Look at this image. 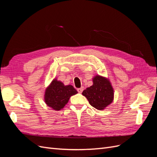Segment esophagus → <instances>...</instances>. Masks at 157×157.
I'll return each instance as SVG.
<instances>
[{
	"label": "esophagus",
	"instance_id": "34e87169",
	"mask_svg": "<svg viewBox=\"0 0 157 157\" xmlns=\"http://www.w3.org/2000/svg\"><path fill=\"white\" fill-rule=\"evenodd\" d=\"M83 90H84V87H81V88H78L77 89V91L79 93H82V91H83Z\"/></svg>",
	"mask_w": 157,
	"mask_h": 157
}]
</instances>
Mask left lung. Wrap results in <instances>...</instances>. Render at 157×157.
<instances>
[{
	"mask_svg": "<svg viewBox=\"0 0 157 157\" xmlns=\"http://www.w3.org/2000/svg\"><path fill=\"white\" fill-rule=\"evenodd\" d=\"M93 85L84 90L82 94L89 103L98 110H103L113 100L114 92L109 80L101 76L93 78Z\"/></svg>",
	"mask_w": 157,
	"mask_h": 157,
	"instance_id": "1",
	"label": "left lung"
}]
</instances>
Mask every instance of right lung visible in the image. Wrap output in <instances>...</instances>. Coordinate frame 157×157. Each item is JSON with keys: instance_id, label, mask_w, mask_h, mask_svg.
<instances>
[{"instance_id": "right-lung-1", "label": "right lung", "mask_w": 157, "mask_h": 157, "mask_svg": "<svg viewBox=\"0 0 157 157\" xmlns=\"http://www.w3.org/2000/svg\"><path fill=\"white\" fill-rule=\"evenodd\" d=\"M76 94L77 91L73 86H65L61 82L54 79L46 90L44 101L47 105L59 111L68 103L70 97Z\"/></svg>"}]
</instances>
